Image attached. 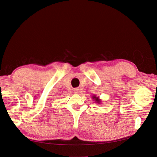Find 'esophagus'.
<instances>
[{"instance_id": "obj_1", "label": "esophagus", "mask_w": 157, "mask_h": 157, "mask_svg": "<svg viewBox=\"0 0 157 157\" xmlns=\"http://www.w3.org/2000/svg\"><path fill=\"white\" fill-rule=\"evenodd\" d=\"M79 89H75V90H74V91H75V94H78V93H79Z\"/></svg>"}]
</instances>
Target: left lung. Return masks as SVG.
I'll list each match as a JSON object with an SVG mask.
<instances>
[{
  "label": "left lung",
  "instance_id": "obj_1",
  "mask_svg": "<svg viewBox=\"0 0 157 157\" xmlns=\"http://www.w3.org/2000/svg\"><path fill=\"white\" fill-rule=\"evenodd\" d=\"M92 98H93V101H94L96 103H98V104H99V105L101 103V100L100 99V98H99V97H97L96 95H93Z\"/></svg>",
  "mask_w": 157,
  "mask_h": 157
}]
</instances>
